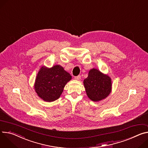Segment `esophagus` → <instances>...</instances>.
<instances>
[{"mask_svg": "<svg viewBox=\"0 0 148 148\" xmlns=\"http://www.w3.org/2000/svg\"><path fill=\"white\" fill-rule=\"evenodd\" d=\"M80 78H81V76H80V75L75 76V77H74V79H76V80H79V79H80Z\"/></svg>", "mask_w": 148, "mask_h": 148, "instance_id": "esophagus-1", "label": "esophagus"}]
</instances>
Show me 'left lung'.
<instances>
[{"instance_id":"obj_1","label":"left lung","mask_w":148,"mask_h":148,"mask_svg":"<svg viewBox=\"0 0 148 148\" xmlns=\"http://www.w3.org/2000/svg\"><path fill=\"white\" fill-rule=\"evenodd\" d=\"M87 95L93 101L106 99L112 91V79L99 70L92 69L89 71L87 78L84 79Z\"/></svg>"}]
</instances>
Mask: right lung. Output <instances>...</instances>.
I'll return each instance as SVG.
<instances>
[{
	"label": "right lung",
	"mask_w": 148,
	"mask_h": 148,
	"mask_svg": "<svg viewBox=\"0 0 148 148\" xmlns=\"http://www.w3.org/2000/svg\"><path fill=\"white\" fill-rule=\"evenodd\" d=\"M71 79L70 74L60 65L49 69L42 66L35 79V90L43 100L53 101L59 99L65 84Z\"/></svg>",
	"instance_id": "add662e5"
}]
</instances>
